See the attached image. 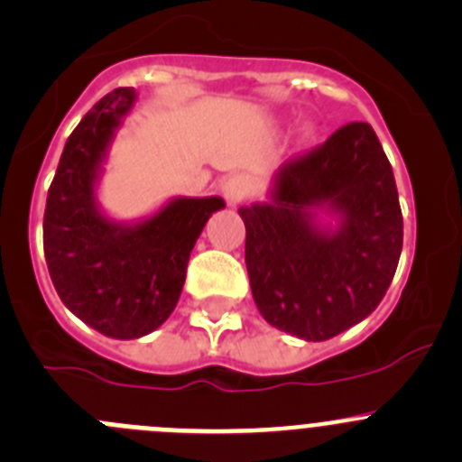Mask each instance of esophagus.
<instances>
[{
  "mask_svg": "<svg viewBox=\"0 0 462 462\" xmlns=\"http://www.w3.org/2000/svg\"><path fill=\"white\" fill-rule=\"evenodd\" d=\"M248 193H251V187H248V182H245L241 175H236V178H232L230 182L226 184V198L230 205H239V202H244L245 198H248Z\"/></svg>",
  "mask_w": 462,
  "mask_h": 462,
  "instance_id": "1",
  "label": "esophagus"
}]
</instances>
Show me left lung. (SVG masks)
Instances as JSON below:
<instances>
[{
  "label": "left lung",
  "mask_w": 462,
  "mask_h": 462,
  "mask_svg": "<svg viewBox=\"0 0 462 462\" xmlns=\"http://www.w3.org/2000/svg\"><path fill=\"white\" fill-rule=\"evenodd\" d=\"M328 204L345 217L335 236L309 223ZM245 266L262 317L323 342L369 317L385 296L403 245L394 172L369 123H348L280 166L275 200L241 207Z\"/></svg>",
  "instance_id": "8db88e82"
}]
</instances>
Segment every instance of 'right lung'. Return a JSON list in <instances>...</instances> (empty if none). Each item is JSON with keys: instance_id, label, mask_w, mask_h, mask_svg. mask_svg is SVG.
<instances>
[{"instance_id": "1", "label": "right lung", "mask_w": 462, "mask_h": 462, "mask_svg": "<svg viewBox=\"0 0 462 462\" xmlns=\"http://www.w3.org/2000/svg\"><path fill=\"white\" fill-rule=\"evenodd\" d=\"M134 90L106 93L72 129L47 191L42 245L56 294L90 328L114 339L143 337L178 305L189 255L221 198H180L134 227L95 209L102 152Z\"/></svg>"}]
</instances>
